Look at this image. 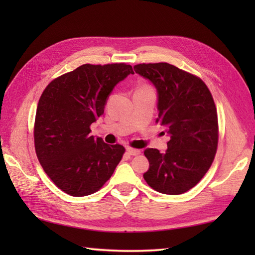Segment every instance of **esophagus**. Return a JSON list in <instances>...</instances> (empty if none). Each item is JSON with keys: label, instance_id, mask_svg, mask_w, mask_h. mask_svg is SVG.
<instances>
[{"label": "esophagus", "instance_id": "34e87169", "mask_svg": "<svg viewBox=\"0 0 255 255\" xmlns=\"http://www.w3.org/2000/svg\"><path fill=\"white\" fill-rule=\"evenodd\" d=\"M127 153L129 154V155H138V154H140V150H138V149H133V148H127Z\"/></svg>", "mask_w": 255, "mask_h": 255}]
</instances>
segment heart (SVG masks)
I'll return each mask as SVG.
<instances>
[{"instance_id":"1","label":"heart","mask_w":255,"mask_h":255,"mask_svg":"<svg viewBox=\"0 0 255 255\" xmlns=\"http://www.w3.org/2000/svg\"><path fill=\"white\" fill-rule=\"evenodd\" d=\"M144 89H151V86L150 85H148V84H141V85H139L138 88L134 90V91H139V90H144Z\"/></svg>"}]
</instances>
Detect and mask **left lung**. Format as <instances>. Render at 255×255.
I'll return each mask as SVG.
<instances>
[{"mask_svg": "<svg viewBox=\"0 0 255 255\" xmlns=\"http://www.w3.org/2000/svg\"><path fill=\"white\" fill-rule=\"evenodd\" d=\"M136 73L158 91L156 123L170 136L165 153L148 148L144 181L154 191L178 195L193 188L213 164L218 147V116L204 81L166 62L139 63Z\"/></svg>", "mask_w": 255, "mask_h": 255, "instance_id": "left-lung-1", "label": "left lung"}]
</instances>
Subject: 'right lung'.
<instances>
[{
  "mask_svg": "<svg viewBox=\"0 0 255 255\" xmlns=\"http://www.w3.org/2000/svg\"><path fill=\"white\" fill-rule=\"evenodd\" d=\"M133 73L127 63H85L52 80L38 102L34 142L50 180L71 196L91 195L110 180L125 153L122 144L91 136L119 81Z\"/></svg>",
  "mask_w": 255,
  "mask_h": 255,
  "instance_id": "add662e5",
  "label": "right lung"
}]
</instances>
